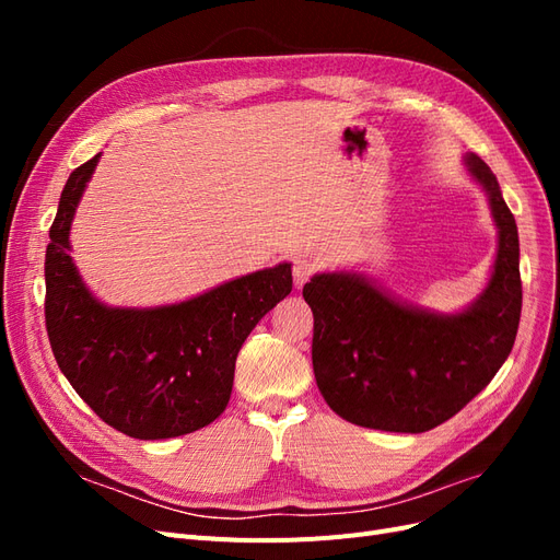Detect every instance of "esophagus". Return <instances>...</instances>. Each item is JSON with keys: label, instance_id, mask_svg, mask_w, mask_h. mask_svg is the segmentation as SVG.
I'll return each instance as SVG.
<instances>
[{"label": "esophagus", "instance_id": "1", "mask_svg": "<svg viewBox=\"0 0 560 560\" xmlns=\"http://www.w3.org/2000/svg\"><path fill=\"white\" fill-rule=\"evenodd\" d=\"M317 270V264L313 259H306V257H299L294 261V268H292V276H294V284L296 287H303L308 282V278Z\"/></svg>", "mask_w": 560, "mask_h": 560}]
</instances>
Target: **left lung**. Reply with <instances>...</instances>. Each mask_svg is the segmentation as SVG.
I'll return each instance as SVG.
<instances>
[{"instance_id":"1","label":"left lung","mask_w":560,"mask_h":560,"mask_svg":"<svg viewBox=\"0 0 560 560\" xmlns=\"http://www.w3.org/2000/svg\"><path fill=\"white\" fill-rule=\"evenodd\" d=\"M465 163L498 226L493 276L467 311L406 306L358 273H319L303 287L315 319L317 387L354 425L428 432L477 397L510 358L523 299L518 231L493 171L474 154Z\"/></svg>"}]
</instances>
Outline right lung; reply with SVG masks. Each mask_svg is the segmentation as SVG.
<instances>
[{
	"label": "right lung",
	"instance_id": "add662e5",
	"mask_svg": "<svg viewBox=\"0 0 560 560\" xmlns=\"http://www.w3.org/2000/svg\"><path fill=\"white\" fill-rule=\"evenodd\" d=\"M100 154L67 179L46 247V331L77 395L135 439L210 425L231 399L235 358L257 322L292 292V264L159 308H109L81 282L70 226Z\"/></svg>",
	"mask_w": 560,
	"mask_h": 560
}]
</instances>
